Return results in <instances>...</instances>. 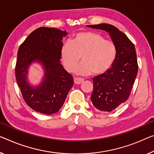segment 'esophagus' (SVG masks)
I'll return each mask as SVG.
<instances>
[{
	"label": "esophagus",
	"mask_w": 154,
	"mask_h": 154,
	"mask_svg": "<svg viewBox=\"0 0 154 154\" xmlns=\"http://www.w3.org/2000/svg\"><path fill=\"white\" fill-rule=\"evenodd\" d=\"M74 84H75V85H80V84H81L82 82L84 81V80L82 79H80V78H74Z\"/></svg>",
	"instance_id": "1"
}]
</instances>
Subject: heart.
Segmentation results:
<instances>
[{"label":"heart","instance_id":"1","mask_svg":"<svg viewBox=\"0 0 154 154\" xmlns=\"http://www.w3.org/2000/svg\"><path fill=\"white\" fill-rule=\"evenodd\" d=\"M61 60L68 72H72L79 63L82 62L75 72L81 75H95L105 73L112 67L117 55L114 42L105 40L98 33L82 32L75 34L72 42L63 44L60 51Z\"/></svg>","mask_w":154,"mask_h":154}]
</instances>
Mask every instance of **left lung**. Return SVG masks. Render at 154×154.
<instances>
[{
  "label": "left lung",
  "mask_w": 154,
  "mask_h": 154,
  "mask_svg": "<svg viewBox=\"0 0 154 154\" xmlns=\"http://www.w3.org/2000/svg\"><path fill=\"white\" fill-rule=\"evenodd\" d=\"M87 26L106 31L116 46V58L112 67L92 79V103L97 109L110 112L129 97L138 69L136 49L129 38L114 26L105 23Z\"/></svg>",
  "instance_id": "1"
}]
</instances>
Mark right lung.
<instances>
[{"mask_svg":"<svg viewBox=\"0 0 154 154\" xmlns=\"http://www.w3.org/2000/svg\"><path fill=\"white\" fill-rule=\"evenodd\" d=\"M67 32L56 28L39 27L20 45L15 68L16 80L23 98L32 109L43 114L58 112L74 85L72 75L60 64L63 37ZM39 62L44 69L41 84L34 87L27 81L28 69Z\"/></svg>","mask_w":154,"mask_h":154,"instance_id":"obj_1","label":"right lung"}]
</instances>
